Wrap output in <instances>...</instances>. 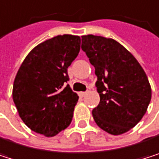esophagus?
<instances>
[{
    "instance_id": "34e87169",
    "label": "esophagus",
    "mask_w": 159,
    "mask_h": 159,
    "mask_svg": "<svg viewBox=\"0 0 159 159\" xmlns=\"http://www.w3.org/2000/svg\"><path fill=\"white\" fill-rule=\"evenodd\" d=\"M87 95V92H79V96L80 97H85Z\"/></svg>"
}]
</instances>
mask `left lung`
I'll return each mask as SVG.
<instances>
[{
	"instance_id": "obj_1",
	"label": "left lung",
	"mask_w": 159,
	"mask_h": 159,
	"mask_svg": "<svg viewBox=\"0 0 159 159\" xmlns=\"http://www.w3.org/2000/svg\"><path fill=\"white\" fill-rule=\"evenodd\" d=\"M82 50L95 68L99 105L93 109L96 124L112 135L136 126L146 113L152 91L137 59L118 42L102 36H82Z\"/></svg>"
}]
</instances>
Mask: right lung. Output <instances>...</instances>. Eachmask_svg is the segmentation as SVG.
Returning a JSON list of instances; mask_svg holds the SVG:
<instances>
[{
    "mask_svg": "<svg viewBox=\"0 0 159 159\" xmlns=\"http://www.w3.org/2000/svg\"><path fill=\"white\" fill-rule=\"evenodd\" d=\"M80 43L79 36L57 35L35 46L22 62L14 81L13 101L34 132L53 137L70 124L78 95L66 85L67 70Z\"/></svg>",
    "mask_w": 159,
    "mask_h": 159,
    "instance_id": "right-lung-1",
    "label": "right lung"
}]
</instances>
